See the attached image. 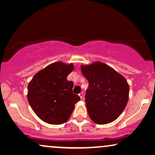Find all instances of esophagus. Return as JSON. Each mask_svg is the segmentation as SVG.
Instances as JSON below:
<instances>
[{"label":"esophagus","mask_w":155,"mask_h":155,"mask_svg":"<svg viewBox=\"0 0 155 155\" xmlns=\"http://www.w3.org/2000/svg\"><path fill=\"white\" fill-rule=\"evenodd\" d=\"M79 96L80 97V98H81V99H82V98H83V96H84V95H83V93H82V92L80 93V94H79Z\"/></svg>","instance_id":"obj_1"}]
</instances>
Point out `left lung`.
<instances>
[{
	"instance_id": "1",
	"label": "left lung",
	"mask_w": 155,
	"mask_h": 155,
	"mask_svg": "<svg viewBox=\"0 0 155 155\" xmlns=\"http://www.w3.org/2000/svg\"><path fill=\"white\" fill-rule=\"evenodd\" d=\"M89 81L85 102L89 117L97 124L112 122L124 110L130 88L124 77L102 62L81 66Z\"/></svg>"
}]
</instances>
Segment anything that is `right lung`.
<instances>
[{"instance_id":"add662e5","label":"right lung","mask_w":155,"mask_h":155,"mask_svg":"<svg viewBox=\"0 0 155 155\" xmlns=\"http://www.w3.org/2000/svg\"><path fill=\"white\" fill-rule=\"evenodd\" d=\"M73 68V64H51L36 73L28 84V102L44 122L53 125L66 122L80 100L73 93V82L67 80Z\"/></svg>"}]
</instances>
